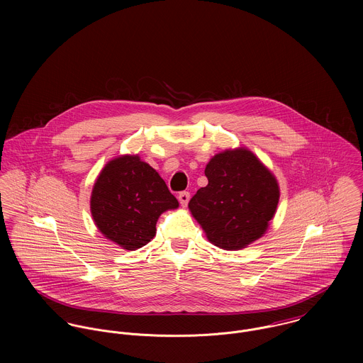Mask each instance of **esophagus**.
Here are the masks:
<instances>
[{"label":"esophagus","instance_id":"obj_1","mask_svg":"<svg viewBox=\"0 0 363 363\" xmlns=\"http://www.w3.org/2000/svg\"><path fill=\"white\" fill-rule=\"evenodd\" d=\"M179 201H180V204H182V207H187V204H189V200H190V193L189 191H183V193H180L179 194Z\"/></svg>","mask_w":363,"mask_h":363}]
</instances>
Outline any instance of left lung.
Listing matches in <instances>:
<instances>
[{"label": "left lung", "mask_w": 363, "mask_h": 363, "mask_svg": "<svg viewBox=\"0 0 363 363\" xmlns=\"http://www.w3.org/2000/svg\"><path fill=\"white\" fill-rule=\"evenodd\" d=\"M208 184L189 209L208 240L223 250H240L265 235L279 201L274 173L250 150L239 147L212 156Z\"/></svg>", "instance_id": "1"}]
</instances>
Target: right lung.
I'll return each mask as SVG.
<instances>
[{
  "mask_svg": "<svg viewBox=\"0 0 363 363\" xmlns=\"http://www.w3.org/2000/svg\"><path fill=\"white\" fill-rule=\"evenodd\" d=\"M177 207L164 180L140 155L108 160L91 194V213L99 232L131 252L150 243L159 216Z\"/></svg>",
  "mask_w": 363,
  "mask_h": 363,
  "instance_id": "1",
  "label": "right lung"
}]
</instances>
